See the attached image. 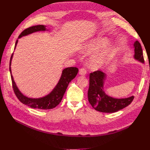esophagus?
I'll return each instance as SVG.
<instances>
[{"mask_svg":"<svg viewBox=\"0 0 150 150\" xmlns=\"http://www.w3.org/2000/svg\"><path fill=\"white\" fill-rule=\"evenodd\" d=\"M86 69L84 68H81L80 70H79V74L81 75H85L86 74Z\"/></svg>","mask_w":150,"mask_h":150,"instance_id":"1","label":"esophagus"}]
</instances>
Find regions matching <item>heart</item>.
Listing matches in <instances>:
<instances>
[{
	"mask_svg": "<svg viewBox=\"0 0 150 150\" xmlns=\"http://www.w3.org/2000/svg\"><path fill=\"white\" fill-rule=\"evenodd\" d=\"M108 40L104 37H98L91 41L84 47L83 52L92 54L101 50L96 55L91 57L90 66L93 69H98L108 64L116 55V50L113 47L107 46Z\"/></svg>",
	"mask_w": 150,
	"mask_h": 150,
	"instance_id": "1",
	"label": "heart"
}]
</instances>
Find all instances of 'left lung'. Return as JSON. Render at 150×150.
Listing matches in <instances>:
<instances>
[{"label": "left lung", "instance_id": "8db88e82", "mask_svg": "<svg viewBox=\"0 0 150 150\" xmlns=\"http://www.w3.org/2000/svg\"><path fill=\"white\" fill-rule=\"evenodd\" d=\"M134 58L144 62L141 44L136 40L134 43ZM106 74L97 70L90 74V86L88 91V101L95 110L103 113H114L123 109L132 103L134 97L125 98H115L108 96L104 91V80Z\"/></svg>", "mask_w": 150, "mask_h": 150}]
</instances>
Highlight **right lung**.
<instances>
[{"label": "right lung", "instance_id": "add662e5", "mask_svg": "<svg viewBox=\"0 0 150 150\" xmlns=\"http://www.w3.org/2000/svg\"><path fill=\"white\" fill-rule=\"evenodd\" d=\"M46 26L44 25H37V26H33L27 28L24 30L21 33L20 35L18 36V39H20L22 36L27 35L31 34L34 32L39 31H46ZM18 40H17L15 43V46L17 45ZM13 57V54L11 56L10 62H9V71L11 73V78L12 81V86L13 88L14 93L16 95V97L18 98V99L20 100L22 103H23L25 105L30 106L32 108H37V109H41V110H50L53 109L55 108L60 102H61L64 94L65 93L69 83L71 82L73 79H74L77 73L79 71V69L76 67H69V68H65L63 69L62 75L60 77V80L57 84L55 88L53 89V91L51 92L46 96L39 98H28L22 94L21 92L19 91L17 85L13 78L11 75V59Z\"/></svg>", "mask_w": 150, "mask_h": 150}]
</instances>
